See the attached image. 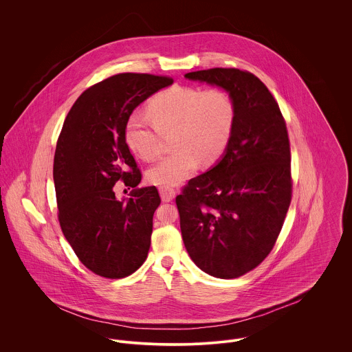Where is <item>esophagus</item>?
<instances>
[{
	"instance_id": "34e87169",
	"label": "esophagus",
	"mask_w": 352,
	"mask_h": 352,
	"mask_svg": "<svg viewBox=\"0 0 352 352\" xmlns=\"http://www.w3.org/2000/svg\"><path fill=\"white\" fill-rule=\"evenodd\" d=\"M158 191H160L161 199L164 201H170L175 198V195H176V191H175L172 187H165V186H164V187H160Z\"/></svg>"
}]
</instances>
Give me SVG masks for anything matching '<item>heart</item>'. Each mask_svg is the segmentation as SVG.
Returning <instances> with one entry per match:
<instances>
[{
	"instance_id": "obj_1",
	"label": "heart",
	"mask_w": 352,
	"mask_h": 352,
	"mask_svg": "<svg viewBox=\"0 0 352 352\" xmlns=\"http://www.w3.org/2000/svg\"><path fill=\"white\" fill-rule=\"evenodd\" d=\"M148 115H129L124 141L134 154L151 161L161 153L162 134L170 133L175 149L148 170L151 183L168 187L183 182L199 161L208 165L222 155L234 129L236 104L222 88L173 85L148 102Z\"/></svg>"
}]
</instances>
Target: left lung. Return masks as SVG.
Instances as JSON below:
<instances>
[{
	"label": "left lung",
	"mask_w": 352,
	"mask_h": 352,
	"mask_svg": "<svg viewBox=\"0 0 352 352\" xmlns=\"http://www.w3.org/2000/svg\"><path fill=\"white\" fill-rule=\"evenodd\" d=\"M184 77L228 91L236 123L222 158L176 197L183 241L206 274L239 278L272 251L292 201L286 122L268 88L250 72L214 67Z\"/></svg>",
	"instance_id": "1"
}]
</instances>
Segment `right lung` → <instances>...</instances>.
<instances>
[{"label": "right lung", "mask_w": 352, "mask_h": 352, "mask_svg": "<svg viewBox=\"0 0 352 352\" xmlns=\"http://www.w3.org/2000/svg\"><path fill=\"white\" fill-rule=\"evenodd\" d=\"M173 80L120 73L88 88L70 108L54 155V186L62 233L80 261L96 275L120 279L135 272L151 248L154 186L135 188L141 170L124 141L129 115ZM119 179L135 190L114 198Z\"/></svg>", "instance_id": "1"}]
</instances>
